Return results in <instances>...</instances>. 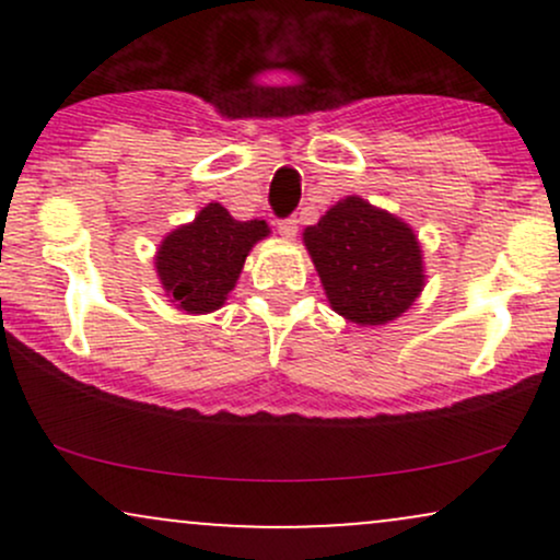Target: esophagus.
I'll use <instances>...</instances> for the list:
<instances>
[{"instance_id":"1","label":"esophagus","mask_w":560,"mask_h":560,"mask_svg":"<svg viewBox=\"0 0 560 560\" xmlns=\"http://www.w3.org/2000/svg\"><path fill=\"white\" fill-rule=\"evenodd\" d=\"M279 234L284 236V240H294L298 236V221L294 218H284V221H279Z\"/></svg>"}]
</instances>
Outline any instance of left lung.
Returning <instances> with one entry per match:
<instances>
[{
    "instance_id": "left-lung-1",
    "label": "left lung",
    "mask_w": 560,
    "mask_h": 560,
    "mask_svg": "<svg viewBox=\"0 0 560 560\" xmlns=\"http://www.w3.org/2000/svg\"><path fill=\"white\" fill-rule=\"evenodd\" d=\"M302 240L331 307L352 324H387L421 294L423 262L413 229L361 197L334 205Z\"/></svg>"
}]
</instances>
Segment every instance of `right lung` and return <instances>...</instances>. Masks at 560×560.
Wrapping results in <instances>:
<instances>
[{
	"instance_id": "obj_1",
	"label": "right lung",
	"mask_w": 560,
	"mask_h": 560,
	"mask_svg": "<svg viewBox=\"0 0 560 560\" xmlns=\"http://www.w3.org/2000/svg\"><path fill=\"white\" fill-rule=\"evenodd\" d=\"M262 236H268L266 221H234L218 202L199 210L189 226L171 231L158 249V276L171 302L186 313L218 311Z\"/></svg>"
}]
</instances>
